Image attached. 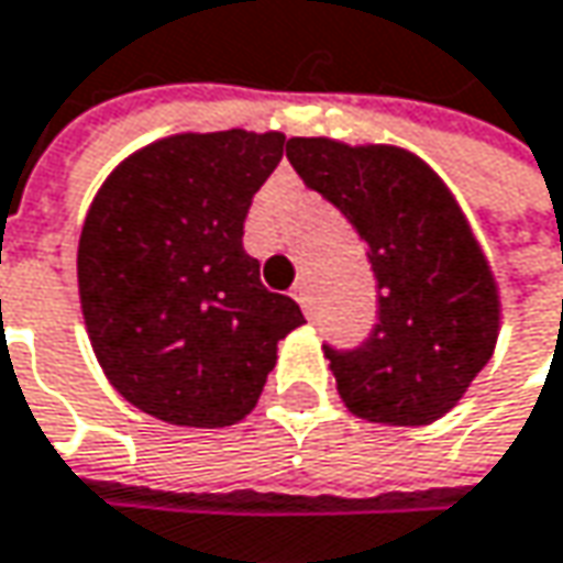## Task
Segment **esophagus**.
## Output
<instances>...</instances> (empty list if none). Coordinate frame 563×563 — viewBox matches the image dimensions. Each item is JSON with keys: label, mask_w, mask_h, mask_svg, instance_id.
Wrapping results in <instances>:
<instances>
[{"label": "esophagus", "mask_w": 563, "mask_h": 563, "mask_svg": "<svg viewBox=\"0 0 563 563\" xmlns=\"http://www.w3.org/2000/svg\"><path fill=\"white\" fill-rule=\"evenodd\" d=\"M295 300L303 307V313H310V310H313V297H310V285H307V282H297Z\"/></svg>", "instance_id": "34e87169"}]
</instances>
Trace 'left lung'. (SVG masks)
Returning a JSON list of instances; mask_svg holds the SVG:
<instances>
[{
    "mask_svg": "<svg viewBox=\"0 0 563 563\" xmlns=\"http://www.w3.org/2000/svg\"><path fill=\"white\" fill-rule=\"evenodd\" d=\"M297 177L345 214L377 278V323L354 349L323 345L339 396L377 424H431L463 399L497 342L485 253L437 174L389 145L288 139Z\"/></svg>",
    "mask_w": 563,
    "mask_h": 563,
    "instance_id": "1",
    "label": "left lung"
}]
</instances>
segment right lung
<instances>
[{
  "label": "right lung",
  "mask_w": 563,
  "mask_h": 563,
  "mask_svg": "<svg viewBox=\"0 0 563 563\" xmlns=\"http://www.w3.org/2000/svg\"><path fill=\"white\" fill-rule=\"evenodd\" d=\"M285 155L278 132H186L126 157L78 240L81 313L107 379L180 428L250 415L275 345L303 323L243 250L253 192Z\"/></svg>",
  "instance_id": "right-lung-1"
}]
</instances>
